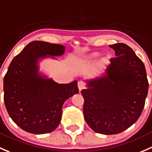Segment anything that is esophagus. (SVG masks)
<instances>
[{
  "mask_svg": "<svg viewBox=\"0 0 152 152\" xmlns=\"http://www.w3.org/2000/svg\"><path fill=\"white\" fill-rule=\"evenodd\" d=\"M78 87H79V90H82L86 87V83L84 81H79L78 82Z\"/></svg>",
  "mask_w": 152,
  "mask_h": 152,
  "instance_id": "obj_1",
  "label": "esophagus"
}]
</instances>
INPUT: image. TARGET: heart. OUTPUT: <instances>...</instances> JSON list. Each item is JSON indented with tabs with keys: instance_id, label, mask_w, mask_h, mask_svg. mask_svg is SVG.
Wrapping results in <instances>:
<instances>
[{
	"instance_id": "obj_1",
	"label": "heart",
	"mask_w": 152,
	"mask_h": 152,
	"mask_svg": "<svg viewBox=\"0 0 152 152\" xmlns=\"http://www.w3.org/2000/svg\"><path fill=\"white\" fill-rule=\"evenodd\" d=\"M97 55H98L97 53H94L93 55H92V56H93V57H95V56H97Z\"/></svg>"
}]
</instances>
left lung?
<instances>
[{
    "label": "left lung",
    "instance_id": "8db88e82",
    "mask_svg": "<svg viewBox=\"0 0 152 152\" xmlns=\"http://www.w3.org/2000/svg\"><path fill=\"white\" fill-rule=\"evenodd\" d=\"M110 47L116 57L111 59L106 76L88 83L82 89L84 119L95 132L105 135L122 132L140 117L148 94L144 64L123 43Z\"/></svg>",
    "mask_w": 152,
    "mask_h": 152
}]
</instances>
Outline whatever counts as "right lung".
Instances as JSON below:
<instances>
[{"mask_svg":"<svg viewBox=\"0 0 152 152\" xmlns=\"http://www.w3.org/2000/svg\"><path fill=\"white\" fill-rule=\"evenodd\" d=\"M64 52L63 45L32 41L9 65L4 79L5 106L12 120L26 132L44 134L55 130L61 121L64 102L79 93L76 81L57 84L38 73V58Z\"/></svg>","mask_w":152,"mask_h":152,"instance_id":"add662e5","label":"right lung"}]
</instances>
